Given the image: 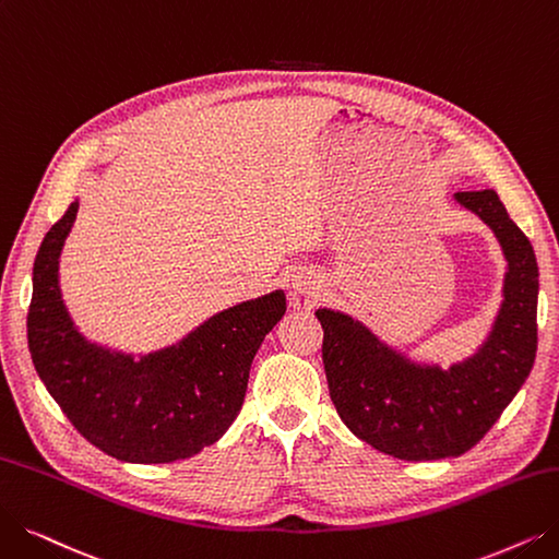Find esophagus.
Listing matches in <instances>:
<instances>
[{
	"label": "esophagus",
	"instance_id": "esophagus-1",
	"mask_svg": "<svg viewBox=\"0 0 559 559\" xmlns=\"http://www.w3.org/2000/svg\"><path fill=\"white\" fill-rule=\"evenodd\" d=\"M294 288H296V294H309V292H307V284H298V282H296Z\"/></svg>",
	"mask_w": 559,
	"mask_h": 559
}]
</instances>
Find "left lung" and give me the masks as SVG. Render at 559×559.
<instances>
[{
    "label": "left lung",
    "mask_w": 559,
    "mask_h": 559,
    "mask_svg": "<svg viewBox=\"0 0 559 559\" xmlns=\"http://www.w3.org/2000/svg\"><path fill=\"white\" fill-rule=\"evenodd\" d=\"M493 229L507 259L493 330L465 362L415 365L360 321L319 309L330 399L346 427L401 461L461 456L493 427L532 371L537 353L539 267L527 236L496 190L456 192Z\"/></svg>",
    "instance_id": "8db88e82"
}]
</instances>
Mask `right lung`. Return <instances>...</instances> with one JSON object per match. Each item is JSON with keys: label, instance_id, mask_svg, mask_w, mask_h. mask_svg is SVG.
Returning a JSON list of instances; mask_svg holds the SVG:
<instances>
[{"label": "right lung", "instance_id": "obj_1", "mask_svg": "<svg viewBox=\"0 0 559 559\" xmlns=\"http://www.w3.org/2000/svg\"><path fill=\"white\" fill-rule=\"evenodd\" d=\"M78 215L69 206L34 261L27 342L43 385L73 427L128 463L190 459L238 417L254 355L286 311L282 292L219 311L183 342L144 355L88 344L59 294V254Z\"/></svg>", "mask_w": 559, "mask_h": 559}]
</instances>
